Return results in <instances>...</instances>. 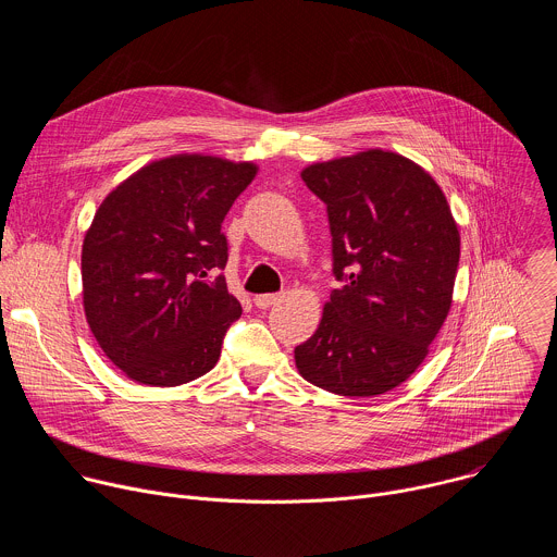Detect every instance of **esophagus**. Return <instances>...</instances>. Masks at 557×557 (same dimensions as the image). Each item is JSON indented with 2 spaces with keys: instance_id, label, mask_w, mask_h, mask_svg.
Wrapping results in <instances>:
<instances>
[{
  "instance_id": "34e87169",
  "label": "esophagus",
  "mask_w": 557,
  "mask_h": 557,
  "mask_svg": "<svg viewBox=\"0 0 557 557\" xmlns=\"http://www.w3.org/2000/svg\"><path fill=\"white\" fill-rule=\"evenodd\" d=\"M282 299V295H275V293H267V295H256V306L258 308H271L273 304H277Z\"/></svg>"
}]
</instances>
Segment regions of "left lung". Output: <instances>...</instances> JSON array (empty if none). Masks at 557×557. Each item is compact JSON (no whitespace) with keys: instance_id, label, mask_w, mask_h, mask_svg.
Returning <instances> with one entry per match:
<instances>
[{"instance_id":"left-lung-1","label":"left lung","mask_w":557,"mask_h":557,"mask_svg":"<svg viewBox=\"0 0 557 557\" xmlns=\"http://www.w3.org/2000/svg\"><path fill=\"white\" fill-rule=\"evenodd\" d=\"M301 181L326 202L333 273L344 286L295 348V366L339 396L385 394L417 372L447 320L458 224L438 183L389 149L312 163Z\"/></svg>"}]
</instances>
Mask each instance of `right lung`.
Returning a JSON list of instances; mask_svg holds the SVG:
<instances>
[{"instance_id":"1","label":"right lung","mask_w":557,"mask_h":557,"mask_svg":"<svg viewBox=\"0 0 557 557\" xmlns=\"http://www.w3.org/2000/svg\"><path fill=\"white\" fill-rule=\"evenodd\" d=\"M256 174L251 161L174 153L99 205L82 249L84 310L127 379L174 387L218 363L226 329L243 314L218 275L226 267L220 224Z\"/></svg>"}]
</instances>
